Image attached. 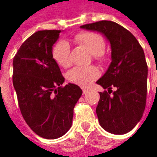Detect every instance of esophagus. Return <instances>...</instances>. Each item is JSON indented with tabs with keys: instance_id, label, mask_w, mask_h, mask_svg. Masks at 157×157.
Instances as JSON below:
<instances>
[{
	"instance_id": "obj_1",
	"label": "esophagus",
	"mask_w": 157,
	"mask_h": 157,
	"mask_svg": "<svg viewBox=\"0 0 157 157\" xmlns=\"http://www.w3.org/2000/svg\"><path fill=\"white\" fill-rule=\"evenodd\" d=\"M87 92H88V89H86V88H82V93H83V94H85Z\"/></svg>"
}]
</instances>
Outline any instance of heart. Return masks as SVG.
<instances>
[{
	"label": "heart",
	"mask_w": 157,
	"mask_h": 157,
	"mask_svg": "<svg viewBox=\"0 0 157 157\" xmlns=\"http://www.w3.org/2000/svg\"><path fill=\"white\" fill-rule=\"evenodd\" d=\"M75 40L83 45L96 59L102 58L105 50V41L98 33L92 32L80 33L75 36ZM52 57L58 65L64 68L69 67L71 64L69 44L63 40L57 42L52 48ZM98 75L99 71L94 66H76L68 72L67 79L69 82L80 86H87L97 78Z\"/></svg>",
	"instance_id": "obj_1"
}]
</instances>
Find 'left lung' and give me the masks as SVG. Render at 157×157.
Instances as JSON below:
<instances>
[{
  "label": "left lung",
  "instance_id": "1",
  "mask_svg": "<svg viewBox=\"0 0 157 157\" xmlns=\"http://www.w3.org/2000/svg\"><path fill=\"white\" fill-rule=\"evenodd\" d=\"M81 28L101 33L109 41L112 62L96 82L108 92L100 93L96 114L105 131L126 134L141 120L145 108L148 69L144 50L128 30L114 21H100Z\"/></svg>",
  "mask_w": 157,
  "mask_h": 157
}]
</instances>
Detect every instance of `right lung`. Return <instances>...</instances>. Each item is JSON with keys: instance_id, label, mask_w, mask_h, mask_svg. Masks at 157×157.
Wrapping results in <instances>:
<instances>
[{"instance_id": "right-lung-1", "label": "right lung", "mask_w": 157, "mask_h": 157, "mask_svg": "<svg viewBox=\"0 0 157 157\" xmlns=\"http://www.w3.org/2000/svg\"><path fill=\"white\" fill-rule=\"evenodd\" d=\"M62 31H38L18 50L13 62V82L21 113L39 136L56 139L72 126L74 108L82 91L62 86L64 78L52 57V46Z\"/></svg>"}]
</instances>
